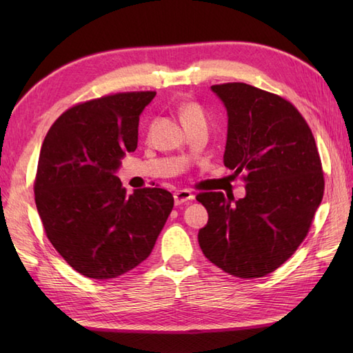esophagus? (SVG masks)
Segmentation results:
<instances>
[{
    "label": "esophagus",
    "instance_id": "1",
    "mask_svg": "<svg viewBox=\"0 0 353 353\" xmlns=\"http://www.w3.org/2000/svg\"><path fill=\"white\" fill-rule=\"evenodd\" d=\"M194 200V194L188 190H181L174 192V203L176 205H182V203H190V201Z\"/></svg>",
    "mask_w": 353,
    "mask_h": 353
}]
</instances>
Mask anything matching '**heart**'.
<instances>
[{"mask_svg":"<svg viewBox=\"0 0 353 353\" xmlns=\"http://www.w3.org/2000/svg\"><path fill=\"white\" fill-rule=\"evenodd\" d=\"M179 115H181V119L183 125L190 124L192 121H196V119L203 118V112L199 108V104L196 103H185L179 109Z\"/></svg>","mask_w":353,"mask_h":353,"instance_id":"obj_1","label":"heart"}]
</instances>
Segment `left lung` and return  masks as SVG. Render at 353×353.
I'll return each mask as SVG.
<instances>
[{"label":"left lung","mask_w":353,"mask_h":353,"mask_svg":"<svg viewBox=\"0 0 353 353\" xmlns=\"http://www.w3.org/2000/svg\"><path fill=\"white\" fill-rule=\"evenodd\" d=\"M228 112L223 161L244 174L245 197L199 194L208 224L199 230L205 256L243 279L287 261L308 234L325 191L316 139L287 100L245 83L211 86Z\"/></svg>","instance_id":"8db88e82"}]
</instances>
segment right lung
<instances>
[{
    "label": "right lung",
    "mask_w": 353,
    "mask_h": 353,
    "mask_svg": "<svg viewBox=\"0 0 353 353\" xmlns=\"http://www.w3.org/2000/svg\"><path fill=\"white\" fill-rule=\"evenodd\" d=\"M156 92L101 97L68 109L41 148L34 201L45 234L91 279L118 277L152 253L174 199L162 188L127 194L117 172L138 147L142 110Z\"/></svg>",
    "instance_id": "right-lung-1"
}]
</instances>
